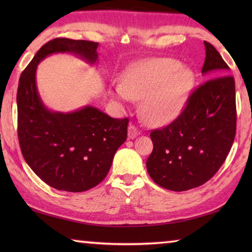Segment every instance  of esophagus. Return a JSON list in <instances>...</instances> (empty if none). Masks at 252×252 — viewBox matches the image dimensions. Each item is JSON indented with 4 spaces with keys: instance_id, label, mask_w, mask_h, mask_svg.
<instances>
[{
    "instance_id": "obj_1",
    "label": "esophagus",
    "mask_w": 252,
    "mask_h": 252,
    "mask_svg": "<svg viewBox=\"0 0 252 252\" xmlns=\"http://www.w3.org/2000/svg\"><path fill=\"white\" fill-rule=\"evenodd\" d=\"M140 132L138 130V127L133 125H130L129 129H127V138L129 139H134L136 135H139Z\"/></svg>"
}]
</instances>
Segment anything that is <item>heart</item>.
<instances>
[{
  "label": "heart",
  "mask_w": 252,
  "mask_h": 252,
  "mask_svg": "<svg viewBox=\"0 0 252 252\" xmlns=\"http://www.w3.org/2000/svg\"><path fill=\"white\" fill-rule=\"evenodd\" d=\"M194 81L193 71L182 67L176 60H151L131 65L123 75V82L114 87V94L122 101L143 99L144 121L163 126L180 116Z\"/></svg>",
  "instance_id": "heart-1"
}]
</instances>
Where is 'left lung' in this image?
Listing matches in <instances>:
<instances>
[{
	"instance_id": "obj_1",
	"label": "left lung",
	"mask_w": 252,
	"mask_h": 252,
	"mask_svg": "<svg viewBox=\"0 0 252 252\" xmlns=\"http://www.w3.org/2000/svg\"><path fill=\"white\" fill-rule=\"evenodd\" d=\"M202 73L210 79L191 93L176 120L151 131L149 176L171 191H187L210 180L232 147L237 126L236 89L229 66L204 41Z\"/></svg>"
}]
</instances>
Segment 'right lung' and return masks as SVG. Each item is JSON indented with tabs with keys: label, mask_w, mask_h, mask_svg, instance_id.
Wrapping results in <instances>:
<instances>
[{
	"label": "right lung",
	"mask_w": 252,
	"mask_h": 252,
	"mask_svg": "<svg viewBox=\"0 0 252 252\" xmlns=\"http://www.w3.org/2000/svg\"><path fill=\"white\" fill-rule=\"evenodd\" d=\"M99 43L58 37L37 51L20 76L18 136L23 158L46 185L67 192H82L106 177L113 157L127 134L129 119H114L84 106L71 113L52 112L42 103L35 83L40 61L52 53L70 52L91 64Z\"/></svg>",
	"instance_id": "right-lung-1"
}]
</instances>
